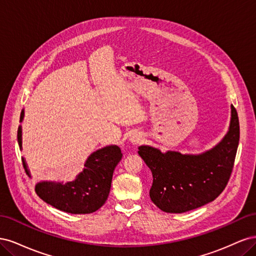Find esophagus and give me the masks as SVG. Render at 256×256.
Listing matches in <instances>:
<instances>
[{"label": "esophagus", "mask_w": 256, "mask_h": 256, "mask_svg": "<svg viewBox=\"0 0 256 256\" xmlns=\"http://www.w3.org/2000/svg\"><path fill=\"white\" fill-rule=\"evenodd\" d=\"M129 141H130L131 143H132L134 145H138V144L142 143L143 138H142V136H141L140 134H134L132 136H130Z\"/></svg>", "instance_id": "esophagus-1"}]
</instances>
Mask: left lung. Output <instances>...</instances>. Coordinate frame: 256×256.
<instances>
[{"instance_id":"obj_1","label":"left lung","mask_w":256,"mask_h":256,"mask_svg":"<svg viewBox=\"0 0 256 256\" xmlns=\"http://www.w3.org/2000/svg\"><path fill=\"white\" fill-rule=\"evenodd\" d=\"M228 134L214 148L200 154H182L142 145L138 154L150 168L152 184L150 196L162 212L182 214L218 198L233 171L239 143L238 114L230 106Z\"/></svg>"}]
</instances>
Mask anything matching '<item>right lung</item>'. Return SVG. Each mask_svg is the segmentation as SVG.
<instances>
[{"instance_id":"right-lung-1","label":"right lung","mask_w":256,"mask_h":256,"mask_svg":"<svg viewBox=\"0 0 256 256\" xmlns=\"http://www.w3.org/2000/svg\"><path fill=\"white\" fill-rule=\"evenodd\" d=\"M24 112H21L20 122ZM21 126L18 128V143L22 147ZM120 148L116 145L106 146L92 152L84 164L83 171L74 182H42L35 186V191L44 202L58 210L84 214H92L102 207L109 196L115 166L122 159ZM23 166L30 177L26 160Z\"/></svg>"}]
</instances>
